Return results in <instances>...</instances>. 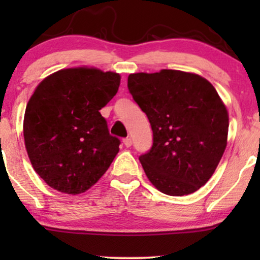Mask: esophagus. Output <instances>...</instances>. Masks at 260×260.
Here are the masks:
<instances>
[{
	"instance_id": "esophagus-1",
	"label": "esophagus",
	"mask_w": 260,
	"mask_h": 260,
	"mask_svg": "<svg viewBox=\"0 0 260 260\" xmlns=\"http://www.w3.org/2000/svg\"><path fill=\"white\" fill-rule=\"evenodd\" d=\"M123 144H124V147L129 148L131 145H132V139H131V138H124L123 139Z\"/></svg>"
}]
</instances>
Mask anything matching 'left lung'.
I'll return each instance as SVG.
<instances>
[{
  "label": "left lung",
  "instance_id": "obj_1",
  "mask_svg": "<svg viewBox=\"0 0 260 260\" xmlns=\"http://www.w3.org/2000/svg\"><path fill=\"white\" fill-rule=\"evenodd\" d=\"M128 90L153 129L139 161L168 196H186L209 181L228 144L229 113L213 85L194 73L162 70L128 76Z\"/></svg>",
  "mask_w": 260,
  "mask_h": 260
}]
</instances>
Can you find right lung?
Returning <instances> with one entry per match:
<instances>
[{
  "label": "right lung",
  "mask_w": 260,
  "mask_h": 260,
  "mask_svg": "<svg viewBox=\"0 0 260 260\" xmlns=\"http://www.w3.org/2000/svg\"><path fill=\"white\" fill-rule=\"evenodd\" d=\"M120 74L67 68L46 77L25 109L28 156L53 189L79 194L96 183L120 150L100 110L116 95Z\"/></svg>",
  "instance_id": "right-lung-1"
}]
</instances>
